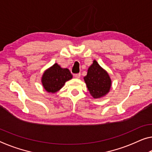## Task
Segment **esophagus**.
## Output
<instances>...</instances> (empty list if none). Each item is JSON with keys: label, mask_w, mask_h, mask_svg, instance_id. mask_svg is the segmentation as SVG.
<instances>
[{"label": "esophagus", "mask_w": 152, "mask_h": 152, "mask_svg": "<svg viewBox=\"0 0 152 152\" xmlns=\"http://www.w3.org/2000/svg\"><path fill=\"white\" fill-rule=\"evenodd\" d=\"M74 77L75 78H77V79H79V78H80V77H81V74L80 73H77V74H74Z\"/></svg>", "instance_id": "esophagus-1"}]
</instances>
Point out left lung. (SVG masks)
<instances>
[{
    "label": "left lung",
    "instance_id": "obj_1",
    "mask_svg": "<svg viewBox=\"0 0 152 152\" xmlns=\"http://www.w3.org/2000/svg\"><path fill=\"white\" fill-rule=\"evenodd\" d=\"M84 81L90 94L94 99H99L107 94L111 86V81L108 73L96 60H94L93 64L88 69Z\"/></svg>",
    "mask_w": 152,
    "mask_h": 152
}]
</instances>
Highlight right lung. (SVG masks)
<instances>
[{"mask_svg":"<svg viewBox=\"0 0 152 152\" xmlns=\"http://www.w3.org/2000/svg\"><path fill=\"white\" fill-rule=\"evenodd\" d=\"M72 77V74L68 69H62L56 63L43 73L41 81L47 92L55 93Z\"/></svg>","mask_w":152,"mask_h":152,"instance_id":"obj_1","label":"right lung"}]
</instances>
